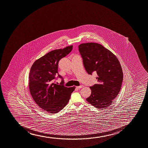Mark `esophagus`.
Returning <instances> with one entry per match:
<instances>
[{
    "mask_svg": "<svg viewBox=\"0 0 148 148\" xmlns=\"http://www.w3.org/2000/svg\"><path fill=\"white\" fill-rule=\"evenodd\" d=\"M83 87H84L83 85H81L80 86H76V88H77V89H80V88H83Z\"/></svg>",
    "mask_w": 148,
    "mask_h": 148,
    "instance_id": "esophagus-1",
    "label": "esophagus"
}]
</instances>
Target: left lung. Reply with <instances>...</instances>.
Returning <instances> with one entry per match:
<instances>
[{
  "mask_svg": "<svg viewBox=\"0 0 148 148\" xmlns=\"http://www.w3.org/2000/svg\"><path fill=\"white\" fill-rule=\"evenodd\" d=\"M78 49L87 73L97 75L98 84L90 86L91 95L86 101L98 109L108 107L121 88L123 73L120 62L111 51L99 44H81Z\"/></svg>",
  "mask_w": 148,
  "mask_h": 148,
  "instance_id": "8db88e82",
  "label": "left lung"
}]
</instances>
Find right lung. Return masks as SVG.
Masks as SVG:
<instances>
[{
    "instance_id": "add662e5",
    "label": "right lung",
    "mask_w": 148,
    "mask_h": 148,
    "mask_svg": "<svg viewBox=\"0 0 148 148\" xmlns=\"http://www.w3.org/2000/svg\"><path fill=\"white\" fill-rule=\"evenodd\" d=\"M72 49L73 46H70L50 51L36 60L30 68L29 88L31 95L37 104L49 113H57L62 110L75 90V86H65L63 77L58 73V62ZM58 77L62 79L59 85L55 83Z\"/></svg>"
}]
</instances>
